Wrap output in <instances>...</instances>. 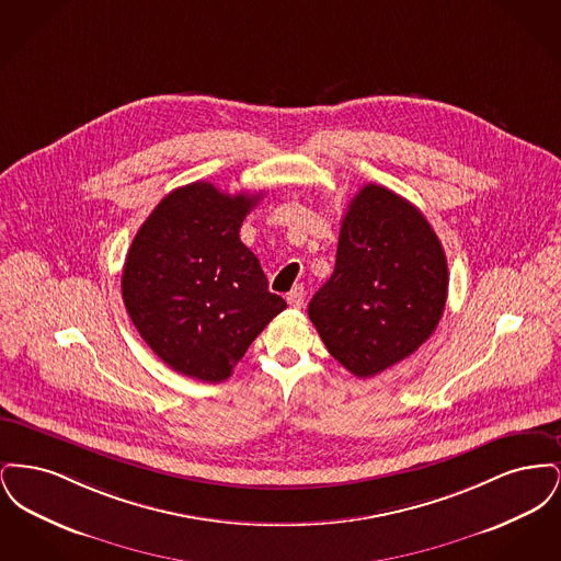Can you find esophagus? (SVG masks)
<instances>
[{"instance_id": "obj_1", "label": "esophagus", "mask_w": 561, "mask_h": 561, "mask_svg": "<svg viewBox=\"0 0 561 561\" xmlns=\"http://www.w3.org/2000/svg\"><path fill=\"white\" fill-rule=\"evenodd\" d=\"M288 305L294 309H300L305 305V288L302 286H294L290 294H288Z\"/></svg>"}]
</instances>
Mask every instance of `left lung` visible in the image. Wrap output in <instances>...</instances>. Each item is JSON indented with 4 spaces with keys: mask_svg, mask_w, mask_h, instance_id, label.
Segmentation results:
<instances>
[{
    "mask_svg": "<svg viewBox=\"0 0 561 561\" xmlns=\"http://www.w3.org/2000/svg\"><path fill=\"white\" fill-rule=\"evenodd\" d=\"M448 261L423 213L366 185L348 204L336 265L309 302L330 355L370 378L421 347L442 320Z\"/></svg>",
    "mask_w": 561,
    "mask_h": 561,
    "instance_id": "8db88e82",
    "label": "left lung"
}]
</instances>
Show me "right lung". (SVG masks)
I'll return each mask as SVG.
<instances>
[{"label": "right lung", "instance_id": "right-lung-1", "mask_svg": "<svg viewBox=\"0 0 561 561\" xmlns=\"http://www.w3.org/2000/svg\"><path fill=\"white\" fill-rule=\"evenodd\" d=\"M259 195L213 183L168 193L138 229L122 296L138 334L172 370L204 382L233 373L252 341L286 309L240 240Z\"/></svg>", "mask_w": 561, "mask_h": 561}]
</instances>
